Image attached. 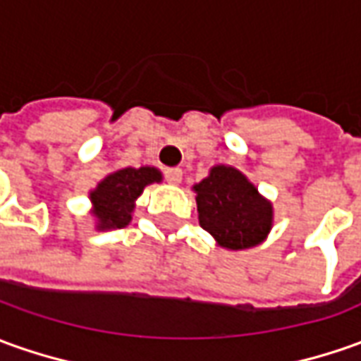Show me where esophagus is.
<instances>
[{"label":"esophagus","instance_id":"34e87169","mask_svg":"<svg viewBox=\"0 0 361 361\" xmlns=\"http://www.w3.org/2000/svg\"><path fill=\"white\" fill-rule=\"evenodd\" d=\"M164 176H166V181L168 183H180L181 181V176H183V171L180 170V168H170V170H166L164 171Z\"/></svg>","mask_w":361,"mask_h":361}]
</instances>
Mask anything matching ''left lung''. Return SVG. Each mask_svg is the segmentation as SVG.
I'll use <instances>...</instances> for the list:
<instances>
[{"label": "left lung", "mask_w": 361, "mask_h": 361, "mask_svg": "<svg viewBox=\"0 0 361 361\" xmlns=\"http://www.w3.org/2000/svg\"><path fill=\"white\" fill-rule=\"evenodd\" d=\"M195 190L200 225L225 249L239 251L263 241L273 225V207L241 171L215 166Z\"/></svg>", "instance_id": "1"}]
</instances>
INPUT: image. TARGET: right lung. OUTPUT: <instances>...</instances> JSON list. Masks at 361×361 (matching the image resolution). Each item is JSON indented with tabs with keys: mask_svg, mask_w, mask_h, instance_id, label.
I'll return each mask as SVG.
<instances>
[{
	"mask_svg": "<svg viewBox=\"0 0 361 361\" xmlns=\"http://www.w3.org/2000/svg\"><path fill=\"white\" fill-rule=\"evenodd\" d=\"M161 173L156 168H124L106 176L90 193L94 203L98 229H120L132 219L134 201L148 183L160 181Z\"/></svg>",
	"mask_w": 361,
	"mask_h": 361,
	"instance_id": "right-lung-1",
	"label": "right lung"
}]
</instances>
